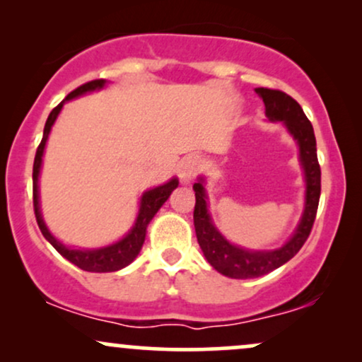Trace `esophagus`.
Listing matches in <instances>:
<instances>
[{
  "label": "esophagus",
  "mask_w": 362,
  "mask_h": 362,
  "mask_svg": "<svg viewBox=\"0 0 362 362\" xmlns=\"http://www.w3.org/2000/svg\"><path fill=\"white\" fill-rule=\"evenodd\" d=\"M199 165H201V161H199L197 156H187L182 160L180 167H178V177H180V180L184 182V184H189V182L195 177Z\"/></svg>",
  "instance_id": "1"
}]
</instances>
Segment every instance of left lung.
Instances as JSON below:
<instances>
[{"label":"left lung","instance_id":"obj_1","mask_svg":"<svg viewBox=\"0 0 362 362\" xmlns=\"http://www.w3.org/2000/svg\"><path fill=\"white\" fill-rule=\"evenodd\" d=\"M257 95L265 105V117L271 122H282L289 136L298 144V160L305 177V207L300 223L286 240L284 245L272 250H250L226 240L221 231L216 228L209 213V197L206 192V178L199 177L194 184L195 207L194 228L197 242L204 253L206 260L223 276L231 279H252L276 271L293 259L303 243L308 238L315 216H317L320 201V165L317 158V139L313 126L305 115V112L294 98L288 93L271 88H255Z\"/></svg>","mask_w":362,"mask_h":362}]
</instances>
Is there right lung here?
<instances>
[{"label":"right lung","mask_w":362,"mask_h":362,"mask_svg":"<svg viewBox=\"0 0 362 362\" xmlns=\"http://www.w3.org/2000/svg\"><path fill=\"white\" fill-rule=\"evenodd\" d=\"M107 83L109 81L105 80H95V81L85 83V85H81L80 88L71 91V93H69L68 97H66L64 100H62L59 105L49 114L47 122H45V127H44L42 141H40L39 148H37V153H35L34 175H32V178H34L35 218H37V224H39L40 231H42L44 238L47 240V242L51 243L66 260H69L71 264L76 265V267H80L86 272H115V271H120V269L127 267V265L139 255L141 248H143L144 238H146L148 224L151 223L153 218H155V214L160 211V207L167 202L170 194H172L178 187V178L173 177L170 178L168 182H165V184L144 190L139 199L138 216H136V221L132 224L131 230H129L127 233L119 240V242L105 245V247L73 248L62 243L61 240H57L56 236L51 233L47 224L44 223L42 211H40V194H39V177H40V168H42V158L45 151V144H47V138L49 134H51L54 122H56L57 115L61 114L62 105H64L66 102L81 97V95L85 93H90V91L102 90Z\"/></svg>","instance_id":"obj_1"}]
</instances>
